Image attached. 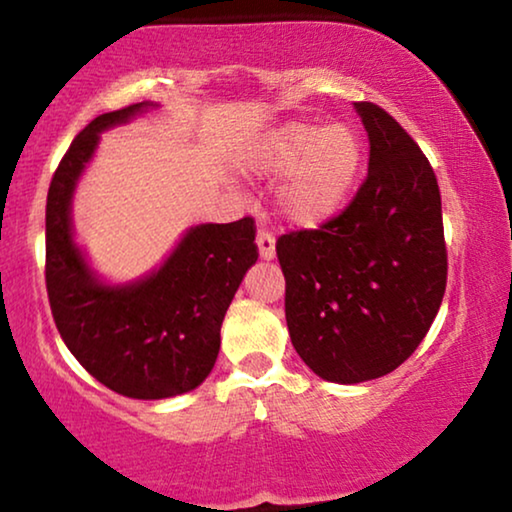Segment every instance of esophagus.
I'll return each mask as SVG.
<instances>
[{"instance_id":"34e87169","label":"esophagus","mask_w":512,"mask_h":512,"mask_svg":"<svg viewBox=\"0 0 512 512\" xmlns=\"http://www.w3.org/2000/svg\"><path fill=\"white\" fill-rule=\"evenodd\" d=\"M256 244H258V254H261L263 261H272V258H275V237H272L270 232L258 230Z\"/></svg>"}]
</instances>
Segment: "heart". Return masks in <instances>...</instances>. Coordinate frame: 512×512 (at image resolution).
<instances>
[{
  "instance_id": "1",
  "label": "heart",
  "mask_w": 512,
  "mask_h": 512,
  "mask_svg": "<svg viewBox=\"0 0 512 512\" xmlns=\"http://www.w3.org/2000/svg\"><path fill=\"white\" fill-rule=\"evenodd\" d=\"M362 136L350 124L284 122L251 145L244 164L261 176H282L275 209L294 228H320L341 214L362 169Z\"/></svg>"
}]
</instances>
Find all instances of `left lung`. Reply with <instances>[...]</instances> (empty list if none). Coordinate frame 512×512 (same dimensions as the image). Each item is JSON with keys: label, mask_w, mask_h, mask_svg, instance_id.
<instances>
[{"label": "left lung", "mask_w": 512, "mask_h": 512, "mask_svg": "<svg viewBox=\"0 0 512 512\" xmlns=\"http://www.w3.org/2000/svg\"><path fill=\"white\" fill-rule=\"evenodd\" d=\"M369 174L341 216L277 240L284 313L301 360L355 386L395 371L428 334L444 287L442 199L433 167L374 103H355Z\"/></svg>", "instance_id": "left-lung-1"}]
</instances>
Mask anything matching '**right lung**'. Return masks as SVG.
Instances as JSON below:
<instances>
[{
    "label": "right lung",
    "mask_w": 512,
    "mask_h": 512,
    "mask_svg": "<svg viewBox=\"0 0 512 512\" xmlns=\"http://www.w3.org/2000/svg\"><path fill=\"white\" fill-rule=\"evenodd\" d=\"M157 108L143 101L96 117L65 152L46 197V291L56 327L96 381L134 400L202 386L221 350L223 317L258 261L251 218L190 225L157 268L129 282L105 280L79 247L72 202L101 134Z\"/></svg>",
    "instance_id": "add662e5"
}]
</instances>
